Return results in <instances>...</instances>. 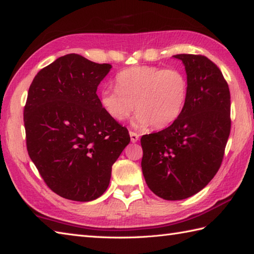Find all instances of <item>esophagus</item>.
I'll list each match as a JSON object with an SVG mask.
<instances>
[{
	"instance_id": "1",
	"label": "esophagus",
	"mask_w": 254,
	"mask_h": 254,
	"mask_svg": "<svg viewBox=\"0 0 254 254\" xmlns=\"http://www.w3.org/2000/svg\"><path fill=\"white\" fill-rule=\"evenodd\" d=\"M130 136H131V142H133V143L137 142V140H138V134L137 133L130 131Z\"/></svg>"
}]
</instances>
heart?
Masks as SVG:
<instances>
[{
  "mask_svg": "<svg viewBox=\"0 0 254 254\" xmlns=\"http://www.w3.org/2000/svg\"><path fill=\"white\" fill-rule=\"evenodd\" d=\"M117 88L103 89L101 106L116 121H124L134 110V126L164 128L181 116L187 100V79L178 69L134 66L116 77Z\"/></svg>",
  "mask_w": 254,
  "mask_h": 254,
  "instance_id": "1",
  "label": "heart"
}]
</instances>
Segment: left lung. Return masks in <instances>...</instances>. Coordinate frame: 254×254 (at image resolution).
Segmentation results:
<instances>
[{"label":"left lung","mask_w":254,"mask_h":254,"mask_svg":"<svg viewBox=\"0 0 254 254\" xmlns=\"http://www.w3.org/2000/svg\"><path fill=\"white\" fill-rule=\"evenodd\" d=\"M188 94L181 116L164 130L143 135L142 171L150 190L182 200L208 185L220 168L230 134V91L220 69L201 55L178 54Z\"/></svg>","instance_id":"1"}]
</instances>
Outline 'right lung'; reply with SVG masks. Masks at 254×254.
<instances>
[{
	"instance_id": "1",
	"label": "right lung",
	"mask_w": 254,
	"mask_h": 254,
	"mask_svg": "<svg viewBox=\"0 0 254 254\" xmlns=\"http://www.w3.org/2000/svg\"><path fill=\"white\" fill-rule=\"evenodd\" d=\"M111 64L80 55L59 57L35 76L24 107L28 155L44 182L63 198L97 199L130 135L97 96Z\"/></svg>"
}]
</instances>
